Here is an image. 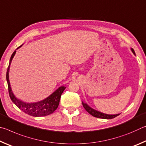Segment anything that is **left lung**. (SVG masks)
I'll use <instances>...</instances> for the list:
<instances>
[{
	"label": "left lung",
	"instance_id": "obj_1",
	"mask_svg": "<svg viewBox=\"0 0 146 146\" xmlns=\"http://www.w3.org/2000/svg\"><path fill=\"white\" fill-rule=\"evenodd\" d=\"M131 49V51L133 53L134 55H135V51L134 49L133 48ZM82 105L84 106V108L85 110L87 111L90 113V115H91L93 117H97V118H104V119H111V118H115L116 117H117V116L119 115L120 114H117V115H108V114H105V113H101L98 111L97 110H93V108H91V107H90L86 103H84L82 102Z\"/></svg>",
	"mask_w": 146,
	"mask_h": 146
}]
</instances>
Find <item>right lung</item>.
Returning <instances> with one entry per match:
<instances>
[{"label":"right lung","mask_w":146,"mask_h":146,"mask_svg":"<svg viewBox=\"0 0 146 146\" xmlns=\"http://www.w3.org/2000/svg\"><path fill=\"white\" fill-rule=\"evenodd\" d=\"M22 46H19L17 49L21 48ZM16 53V51H15L11 55V56L9 60V64L6 73V80L8 82V91L9 95L10 97L11 100H12L15 104L18 107L20 110L23 111L26 114L29 115L33 116V117H44L53 113L57 109L59 102H60V99L61 97V95L62 94L63 91L65 90V86H61L58 88L55 92H53L49 97H47L45 99L41 101H39L35 103H26L23 101L18 99L16 98L15 96L14 95L11 91V88L10 86V83L9 80V70L10 64L13 59V56Z\"/></svg>","instance_id":"add662e5"}]
</instances>
